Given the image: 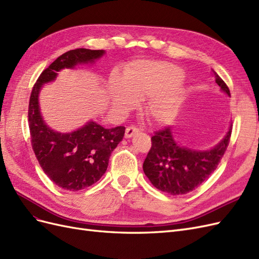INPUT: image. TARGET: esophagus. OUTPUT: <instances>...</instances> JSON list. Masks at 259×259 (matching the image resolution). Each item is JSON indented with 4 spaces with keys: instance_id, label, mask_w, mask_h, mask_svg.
<instances>
[{
    "instance_id": "obj_1",
    "label": "esophagus",
    "mask_w": 259,
    "mask_h": 259,
    "mask_svg": "<svg viewBox=\"0 0 259 259\" xmlns=\"http://www.w3.org/2000/svg\"><path fill=\"white\" fill-rule=\"evenodd\" d=\"M137 132H139V128L137 126H135V125H131V126L126 127V131H125V137L130 138Z\"/></svg>"
}]
</instances>
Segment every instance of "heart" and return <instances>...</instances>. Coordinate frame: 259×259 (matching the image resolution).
Instances as JSON below:
<instances>
[{"mask_svg":"<svg viewBox=\"0 0 259 259\" xmlns=\"http://www.w3.org/2000/svg\"><path fill=\"white\" fill-rule=\"evenodd\" d=\"M183 70L163 61H136L128 66L123 79L113 74L109 82L112 105L120 111L130 110L136 99L150 97L147 113L153 120L164 122L173 116L180 103L182 91L177 83L183 80Z\"/></svg>","mask_w":259,"mask_h":259,"instance_id":"heart-1","label":"heart"}]
</instances>
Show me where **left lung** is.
Segmentation results:
<instances>
[{
    "label": "left lung",
    "instance_id": "obj_1",
    "mask_svg": "<svg viewBox=\"0 0 259 259\" xmlns=\"http://www.w3.org/2000/svg\"><path fill=\"white\" fill-rule=\"evenodd\" d=\"M214 73L217 85L230 95L228 86ZM231 132L230 126L222 142L208 151H194L178 146L169 127L154 132L143 165L146 176L156 189L168 194L191 192L214 173L229 145Z\"/></svg>",
    "mask_w": 259,
    "mask_h": 259
}]
</instances>
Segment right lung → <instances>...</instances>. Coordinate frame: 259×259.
Wrapping results in <instances>:
<instances>
[{"mask_svg":"<svg viewBox=\"0 0 259 259\" xmlns=\"http://www.w3.org/2000/svg\"><path fill=\"white\" fill-rule=\"evenodd\" d=\"M103 50L76 49L62 54L38 76L31 92L28 121L31 145L44 173L53 183L69 191L88 188L101 178L112 151L124 137L125 127L104 128L90 122L68 134L48 127L38 108V92L44 83L55 80L64 68L88 64L103 56Z\"/></svg>","mask_w":259,"mask_h":259,"instance_id":"obj_1","label":"right lung"}]
</instances>
